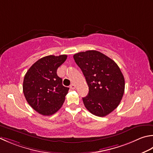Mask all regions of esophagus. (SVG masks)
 Returning a JSON list of instances; mask_svg holds the SVG:
<instances>
[{
	"label": "esophagus",
	"mask_w": 153,
	"mask_h": 153,
	"mask_svg": "<svg viewBox=\"0 0 153 153\" xmlns=\"http://www.w3.org/2000/svg\"><path fill=\"white\" fill-rule=\"evenodd\" d=\"M70 88L71 89H74L75 88H76V85H75L74 83H71V84L70 85Z\"/></svg>",
	"instance_id": "1"
}]
</instances>
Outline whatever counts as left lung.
<instances>
[{
    "mask_svg": "<svg viewBox=\"0 0 153 153\" xmlns=\"http://www.w3.org/2000/svg\"><path fill=\"white\" fill-rule=\"evenodd\" d=\"M74 59L80 68L89 87L83 102L89 112L105 117L115 109L125 91V79L116 63L96 50L77 53Z\"/></svg>",
    "mask_w": 153,
    "mask_h": 153,
    "instance_id": "1",
    "label": "left lung"
}]
</instances>
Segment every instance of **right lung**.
Listing matches in <instances>:
<instances>
[{"mask_svg": "<svg viewBox=\"0 0 153 153\" xmlns=\"http://www.w3.org/2000/svg\"><path fill=\"white\" fill-rule=\"evenodd\" d=\"M67 57L45 56L36 62L25 74L24 95L30 105L41 115L54 114L64 102L69 88L62 85V79L57 75V70Z\"/></svg>", "mask_w": 153, "mask_h": 153, "instance_id": "add662e5", "label": "right lung"}]
</instances>
